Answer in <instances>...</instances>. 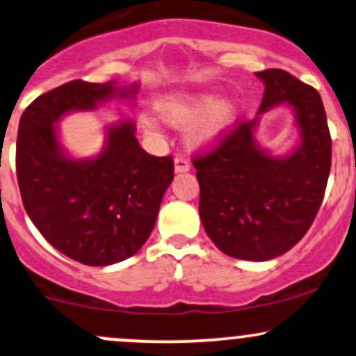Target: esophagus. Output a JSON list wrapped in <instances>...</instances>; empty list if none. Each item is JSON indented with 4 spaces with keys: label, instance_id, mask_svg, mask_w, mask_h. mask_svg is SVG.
Here are the masks:
<instances>
[{
    "label": "esophagus",
    "instance_id": "34e87169",
    "mask_svg": "<svg viewBox=\"0 0 356 356\" xmlns=\"http://www.w3.org/2000/svg\"><path fill=\"white\" fill-rule=\"evenodd\" d=\"M189 169H191L189 160H187L186 157H181V155H179V157H175V160H174V170L177 172V174H181V172H187Z\"/></svg>",
    "mask_w": 356,
    "mask_h": 356
}]
</instances>
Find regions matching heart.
<instances>
[{
	"label": "heart",
	"mask_w": 356,
	"mask_h": 356,
	"mask_svg": "<svg viewBox=\"0 0 356 356\" xmlns=\"http://www.w3.org/2000/svg\"><path fill=\"white\" fill-rule=\"evenodd\" d=\"M157 113L167 123L189 124L187 138L193 145L209 147L216 143L236 121L238 106L232 99H218L213 92H182L163 97ZM145 130L154 134L155 121L145 120Z\"/></svg>",
	"instance_id": "b5f03b06"
}]
</instances>
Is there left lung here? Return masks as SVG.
Wrapping results in <instances>:
<instances>
[{
    "mask_svg": "<svg viewBox=\"0 0 356 356\" xmlns=\"http://www.w3.org/2000/svg\"><path fill=\"white\" fill-rule=\"evenodd\" d=\"M265 84L259 115L277 104L294 109L299 147L272 157L257 145L260 116L236 127L211 150L194 155L199 214L208 236L235 259L265 261L307 233L331 169V135L319 92L282 69L257 72Z\"/></svg>",
    "mask_w": 356,
    "mask_h": 356,
    "instance_id": "1",
    "label": "left lung"
}]
</instances>
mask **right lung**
Wrapping results in <instances>:
<instances>
[{
    "instance_id": "add662e5",
    "label": "right lung",
    "mask_w": 356,
    "mask_h": 356,
    "mask_svg": "<svg viewBox=\"0 0 356 356\" xmlns=\"http://www.w3.org/2000/svg\"><path fill=\"white\" fill-rule=\"evenodd\" d=\"M136 91L138 84L76 79L38 96L19 120L17 177L25 211L54 248L91 267L118 264L142 248L174 179V160L147 154L130 120L108 128L97 157L70 159L56 123L113 96L134 99Z\"/></svg>"
}]
</instances>
